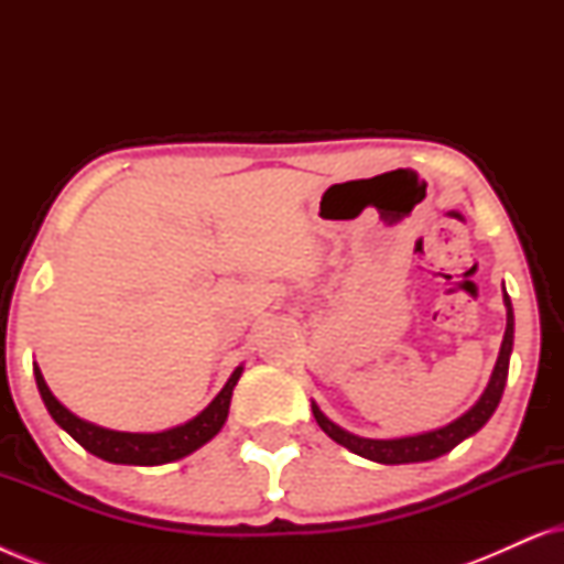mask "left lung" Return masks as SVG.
Returning <instances> with one entry per match:
<instances>
[{"instance_id": "1", "label": "left lung", "mask_w": 564, "mask_h": 564, "mask_svg": "<svg viewBox=\"0 0 564 564\" xmlns=\"http://www.w3.org/2000/svg\"><path fill=\"white\" fill-rule=\"evenodd\" d=\"M503 303L508 311V321H506V336L503 344H500V354L496 361V369H492V377L488 382V390L482 392V398L469 408V411L457 419L449 426L438 429V431H429V434H419V436H405V438H361L354 436L349 431H344L341 426H336L334 421H328L326 415L321 413V408L313 403V415L318 421V426L326 431V434L334 438L336 444L346 446V449L359 454V457L380 462V465H408V462H429L442 457V454L452 452L459 442H465L467 436H473L475 431H480L496 408L500 403V395H503L506 388V377H508V359H511V349H513V307H511V297L503 292Z\"/></svg>"}]
</instances>
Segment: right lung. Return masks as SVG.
Instances as JSON below:
<instances>
[{"mask_svg": "<svg viewBox=\"0 0 564 564\" xmlns=\"http://www.w3.org/2000/svg\"><path fill=\"white\" fill-rule=\"evenodd\" d=\"M238 377H241V367L230 375V380L226 382V388L218 392V398H215L203 413L184 423V426L161 431V434H126V431H110V429L95 426V423L76 419L68 408H64L56 398H53V392L43 380L41 369L35 367V382H37V390H41L43 403L53 415V421H56L68 436L76 438L84 449L91 452L99 459L115 462V465H141V467L166 465V462L182 459L195 449H199L205 442H210L228 419L230 395H234Z\"/></svg>", "mask_w": 564, "mask_h": 564, "instance_id": "obj_1", "label": "right lung"}]
</instances>
